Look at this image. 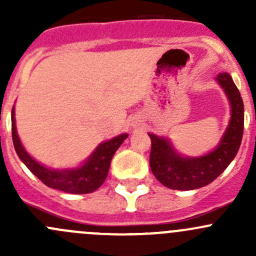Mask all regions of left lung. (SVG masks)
I'll list each match as a JSON object with an SVG mask.
<instances>
[{
	"instance_id": "8db88e82",
	"label": "left lung",
	"mask_w": 256,
	"mask_h": 256,
	"mask_svg": "<svg viewBox=\"0 0 256 256\" xmlns=\"http://www.w3.org/2000/svg\"><path fill=\"white\" fill-rule=\"evenodd\" d=\"M216 80L232 105V118L220 144L214 151L198 158L180 156L166 138L148 134L151 138L150 167L152 174L167 188L197 190L213 182L238 154L244 131V104L238 88L228 73H219Z\"/></svg>"
}]
</instances>
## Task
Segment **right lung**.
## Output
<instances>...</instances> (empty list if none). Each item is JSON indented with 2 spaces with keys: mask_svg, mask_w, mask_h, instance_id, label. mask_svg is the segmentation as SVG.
I'll use <instances>...</instances> for the list:
<instances>
[{
  "mask_svg": "<svg viewBox=\"0 0 256 256\" xmlns=\"http://www.w3.org/2000/svg\"><path fill=\"white\" fill-rule=\"evenodd\" d=\"M11 118L12 140H14V150H16L18 157L22 160L23 164L46 186L66 193H74V194L92 193L104 183L108 172H109L110 162H112L114 154L121 146L124 140L128 138V134H122V135L118 136L112 140L99 144V147L95 150L90 158L79 168L56 171V170L47 168V167L40 164L24 151L17 135L14 109H12Z\"/></svg>",
  "mask_w": 256,
  "mask_h": 256,
  "instance_id": "obj_1",
  "label": "right lung"
}]
</instances>
